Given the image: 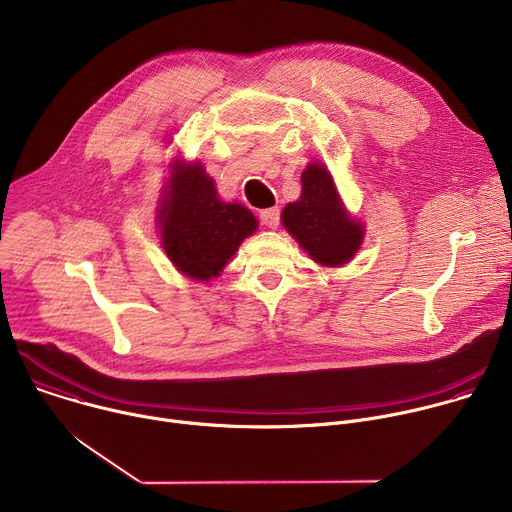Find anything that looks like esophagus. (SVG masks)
<instances>
[{"label": "esophagus", "mask_w": 512, "mask_h": 512, "mask_svg": "<svg viewBox=\"0 0 512 512\" xmlns=\"http://www.w3.org/2000/svg\"><path fill=\"white\" fill-rule=\"evenodd\" d=\"M259 218L261 223L267 227V229H277L279 225V208L273 206V208H265L259 212Z\"/></svg>", "instance_id": "34e87169"}]
</instances>
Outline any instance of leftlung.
<instances>
[{"label": "left lung", "instance_id": "left-lung-1", "mask_svg": "<svg viewBox=\"0 0 512 512\" xmlns=\"http://www.w3.org/2000/svg\"><path fill=\"white\" fill-rule=\"evenodd\" d=\"M285 231L324 267L348 263L360 249L364 227L352 218L322 164H308L302 172V196L281 212Z\"/></svg>", "mask_w": 512, "mask_h": 512}]
</instances>
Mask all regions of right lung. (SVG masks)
Here are the masks:
<instances>
[{
  "instance_id": "obj_1",
  "label": "right lung",
  "mask_w": 512,
  "mask_h": 512,
  "mask_svg": "<svg viewBox=\"0 0 512 512\" xmlns=\"http://www.w3.org/2000/svg\"><path fill=\"white\" fill-rule=\"evenodd\" d=\"M162 247L190 279L221 275L239 245L257 231V218L237 202H225L212 178L196 164L174 162L158 212Z\"/></svg>"
}]
</instances>
